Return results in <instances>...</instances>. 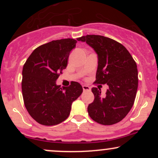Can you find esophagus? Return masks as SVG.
Returning <instances> with one entry per match:
<instances>
[{
    "instance_id": "esophagus-1",
    "label": "esophagus",
    "mask_w": 158,
    "mask_h": 158,
    "mask_svg": "<svg viewBox=\"0 0 158 158\" xmlns=\"http://www.w3.org/2000/svg\"><path fill=\"white\" fill-rule=\"evenodd\" d=\"M82 88L84 91H90V87L87 86V85H82Z\"/></svg>"
}]
</instances>
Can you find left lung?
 Listing matches in <instances>:
<instances>
[{
  "mask_svg": "<svg viewBox=\"0 0 158 158\" xmlns=\"http://www.w3.org/2000/svg\"><path fill=\"white\" fill-rule=\"evenodd\" d=\"M77 40L86 42L97 52L95 83L107 84L109 88L103 97L100 88H92L94 100L88 107V114L105 126L120 122L135 102L138 87L137 64L123 44L109 38L87 35Z\"/></svg>",
  "mask_w": 158,
  "mask_h": 158,
  "instance_id": "8db88e82",
  "label": "left lung"
}]
</instances>
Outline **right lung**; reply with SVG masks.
<instances>
[{"label":"right lung","mask_w":158,"mask_h":158,"mask_svg":"<svg viewBox=\"0 0 158 158\" xmlns=\"http://www.w3.org/2000/svg\"><path fill=\"white\" fill-rule=\"evenodd\" d=\"M77 42L73 39H65L41 45L23 65V102L30 115L40 124L55 126L64 121L70 115L72 103L82 93V87L77 81L62 88L56 82L66 68Z\"/></svg>","instance_id":"obj_1"}]
</instances>
